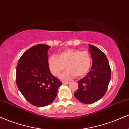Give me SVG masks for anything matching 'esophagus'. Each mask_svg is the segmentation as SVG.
Segmentation results:
<instances>
[{
  "instance_id": "esophagus-1",
  "label": "esophagus",
  "mask_w": 129,
  "mask_h": 129,
  "mask_svg": "<svg viewBox=\"0 0 129 129\" xmlns=\"http://www.w3.org/2000/svg\"><path fill=\"white\" fill-rule=\"evenodd\" d=\"M69 83H70L69 81H62V84H68Z\"/></svg>"
}]
</instances>
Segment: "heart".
<instances>
[{"label": "heart", "mask_w": 129, "mask_h": 129, "mask_svg": "<svg viewBox=\"0 0 129 129\" xmlns=\"http://www.w3.org/2000/svg\"><path fill=\"white\" fill-rule=\"evenodd\" d=\"M48 64L53 76H59L66 66L68 70L62 75V79H70L75 76L81 78L88 73L91 67V57L87 51L67 49L60 52L57 57L50 56Z\"/></svg>", "instance_id": "1"}]
</instances>
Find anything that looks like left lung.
Masks as SVG:
<instances>
[{"mask_svg":"<svg viewBox=\"0 0 129 129\" xmlns=\"http://www.w3.org/2000/svg\"><path fill=\"white\" fill-rule=\"evenodd\" d=\"M92 57V66L90 72L78 82L75 96L84 104L94 103L106 94L111 78V69L107 56L101 50L89 45Z\"/></svg>","mask_w":129,"mask_h":129,"instance_id":"left-lung-1","label":"left lung"}]
</instances>
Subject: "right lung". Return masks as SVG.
<instances>
[{
	"instance_id": "add662e5",
	"label": "right lung",
	"mask_w": 129,
	"mask_h": 129,
	"mask_svg": "<svg viewBox=\"0 0 129 129\" xmlns=\"http://www.w3.org/2000/svg\"><path fill=\"white\" fill-rule=\"evenodd\" d=\"M50 46L38 44L22 54L16 67L17 86L28 102L37 107L54 100L62 82L50 73L47 51Z\"/></svg>"
}]
</instances>
